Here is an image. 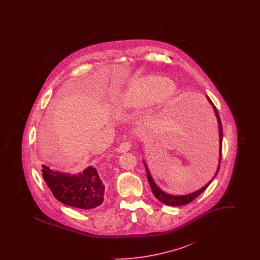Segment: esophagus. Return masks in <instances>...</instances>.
<instances>
[{
  "label": "esophagus",
  "instance_id": "obj_1",
  "mask_svg": "<svg viewBox=\"0 0 260 260\" xmlns=\"http://www.w3.org/2000/svg\"><path fill=\"white\" fill-rule=\"evenodd\" d=\"M132 147V144L129 141H124L122 142L119 147L117 148V151L120 152V153H124V152H127L129 149Z\"/></svg>",
  "mask_w": 260,
  "mask_h": 260
}]
</instances>
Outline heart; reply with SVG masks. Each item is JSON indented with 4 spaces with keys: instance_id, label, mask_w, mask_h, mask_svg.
Here are the masks:
<instances>
[{
    "instance_id": "heart-1",
    "label": "heart",
    "mask_w": 260,
    "mask_h": 260,
    "mask_svg": "<svg viewBox=\"0 0 260 260\" xmlns=\"http://www.w3.org/2000/svg\"><path fill=\"white\" fill-rule=\"evenodd\" d=\"M173 90V86L168 81L160 78H144L134 82L124 95L126 106L146 105L157 99H165Z\"/></svg>"
}]
</instances>
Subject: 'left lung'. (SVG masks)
Wrapping results in <instances>:
<instances>
[{
	"label": "left lung",
	"mask_w": 260,
	"mask_h": 260,
	"mask_svg": "<svg viewBox=\"0 0 260 260\" xmlns=\"http://www.w3.org/2000/svg\"><path fill=\"white\" fill-rule=\"evenodd\" d=\"M207 99L209 100L211 106L213 107L214 109V113H215V116H216V119H217V122H218V129H219V164H218V169L215 173V175L218 173L219 171V168H220V162H221V150H222V136H223V131H222V124H221V120H220V117H219V114L217 112L216 107L214 106V104L212 103V101L210 100L209 96H207ZM144 166H145V169H146V174H147V179H148L149 185L151 187V190H152V193L154 194V196L156 198L158 199L160 202H161L162 204L165 205H168V206H171V207H178V206H184L187 205L189 203H191L193 200L197 198L198 196H200L207 188L208 186L210 185L211 183V180L210 182L206 186H204L203 188H201L198 191L194 192V193H191V194H188V195H183V196H173V195H170V194H167L165 193L164 191H161V189L158 187V186L155 184L151 174L149 173L148 169H147V166L146 164L144 162ZM214 175V176H215Z\"/></svg>",
	"instance_id": "left-lung-1"
}]
</instances>
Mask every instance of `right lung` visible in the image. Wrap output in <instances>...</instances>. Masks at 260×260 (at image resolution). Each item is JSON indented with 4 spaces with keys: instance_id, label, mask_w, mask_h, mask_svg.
I'll list each match as a JSON object with an SVG mask.
<instances>
[{
    "instance_id": "1",
    "label": "right lung",
    "mask_w": 260,
    "mask_h": 260,
    "mask_svg": "<svg viewBox=\"0 0 260 260\" xmlns=\"http://www.w3.org/2000/svg\"><path fill=\"white\" fill-rule=\"evenodd\" d=\"M42 172L53 196L64 205L90 210L100 206L104 200L105 185L92 167L75 175L53 172L46 166H43Z\"/></svg>"
}]
</instances>
